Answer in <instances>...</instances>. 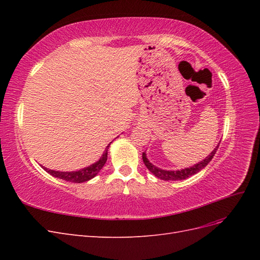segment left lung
Instances as JSON below:
<instances>
[{
	"label": "left lung",
	"instance_id": "left-lung-1",
	"mask_svg": "<svg viewBox=\"0 0 260 260\" xmlns=\"http://www.w3.org/2000/svg\"><path fill=\"white\" fill-rule=\"evenodd\" d=\"M218 147H219V145L216 146V148L214 149V151H212V152L206 157L205 159H203V160H201L200 162L195 164L194 166H192V167L184 168V169H180V170H164V169H160V168H158V167H156L155 165H153L152 162H149V160L147 159V157H146V154H145V153L142 154V158H143V161H144V164H145L146 168H147L149 171H151L155 177L159 178V179H161V180H166V181H169V180H170V181L184 180V179H186V178H188V177H191V176H193V175H195V174H198V172H200L203 168H205V167L207 166V165H208V162L212 159V157L215 156Z\"/></svg>",
	"mask_w": 260,
	"mask_h": 260
}]
</instances>
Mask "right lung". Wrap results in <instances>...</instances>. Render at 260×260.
<instances>
[{
	"label": "right lung",
	"instance_id": "right-lung-1",
	"mask_svg": "<svg viewBox=\"0 0 260 260\" xmlns=\"http://www.w3.org/2000/svg\"><path fill=\"white\" fill-rule=\"evenodd\" d=\"M111 143H109L106 146L103 155L101 156V158L96 162H94V164L90 165L89 167L82 168V169L78 170V171H56V170L48 169V168H45L43 166H42V168L46 172H49L51 176H53L55 178L62 179L65 181H69V182H75V183L85 182V181H89L92 178L95 177L101 171V169L103 168V166L107 160V152H108V148H109V145H111Z\"/></svg>",
	"mask_w": 260,
	"mask_h": 260
}]
</instances>
